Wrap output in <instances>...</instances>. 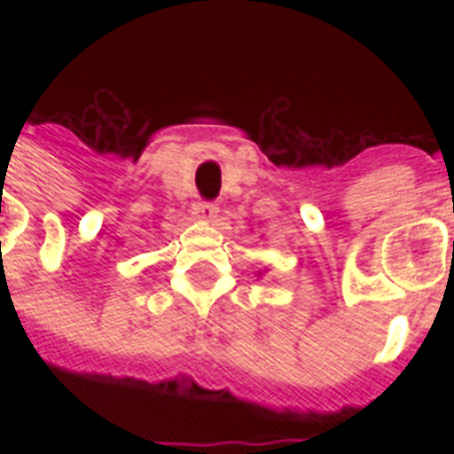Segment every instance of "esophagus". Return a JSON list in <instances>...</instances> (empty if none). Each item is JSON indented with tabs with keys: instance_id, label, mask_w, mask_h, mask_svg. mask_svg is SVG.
<instances>
[{
	"instance_id": "obj_1",
	"label": "esophagus",
	"mask_w": 454,
	"mask_h": 454,
	"mask_svg": "<svg viewBox=\"0 0 454 454\" xmlns=\"http://www.w3.org/2000/svg\"><path fill=\"white\" fill-rule=\"evenodd\" d=\"M216 214H219V205H216V202H209V200H198V202L192 205V216H195V219L212 221L216 219Z\"/></svg>"
}]
</instances>
